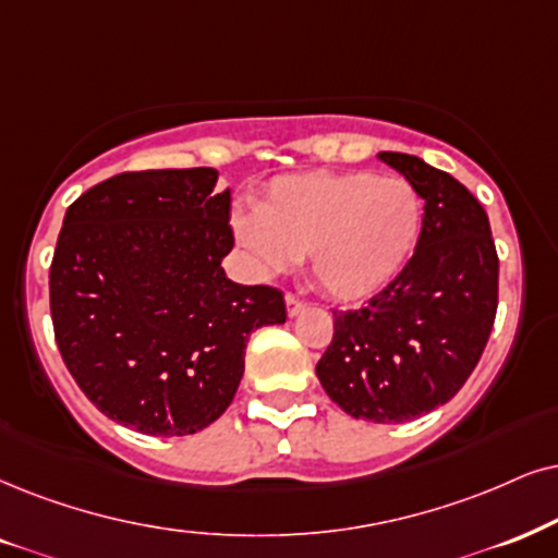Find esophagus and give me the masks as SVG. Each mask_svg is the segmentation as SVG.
I'll use <instances>...</instances> for the list:
<instances>
[{
  "mask_svg": "<svg viewBox=\"0 0 558 558\" xmlns=\"http://www.w3.org/2000/svg\"><path fill=\"white\" fill-rule=\"evenodd\" d=\"M286 306H288V316H295V314H301L303 308H306V303H303L295 293H288L286 295Z\"/></svg>",
  "mask_w": 558,
  "mask_h": 558,
  "instance_id": "obj_1",
  "label": "esophagus"
}]
</instances>
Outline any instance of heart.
<instances>
[{
  "label": "heart",
  "mask_w": 558,
  "mask_h": 558,
  "mask_svg": "<svg viewBox=\"0 0 558 558\" xmlns=\"http://www.w3.org/2000/svg\"><path fill=\"white\" fill-rule=\"evenodd\" d=\"M422 197L401 178L312 172L275 180L236 218L239 244L267 272L308 255L316 286L337 301H361L397 278L422 231Z\"/></svg>",
  "instance_id": "heart-1"
}]
</instances>
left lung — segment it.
I'll return each instance as SVG.
<instances>
[{
    "mask_svg": "<svg viewBox=\"0 0 558 558\" xmlns=\"http://www.w3.org/2000/svg\"><path fill=\"white\" fill-rule=\"evenodd\" d=\"M378 157L425 201L417 250L363 308L335 312L316 376L350 417L397 425L446 404L474 373L495 327L499 257L466 185L420 157Z\"/></svg>",
    "mask_w": 558,
    "mask_h": 558,
    "instance_id": "1",
    "label": "left lung"
}]
</instances>
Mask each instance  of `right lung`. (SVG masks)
<instances>
[{"instance_id": "add662e5", "label": "right lung", "mask_w": 558, "mask_h": 558, "mask_svg": "<svg viewBox=\"0 0 558 558\" xmlns=\"http://www.w3.org/2000/svg\"><path fill=\"white\" fill-rule=\"evenodd\" d=\"M214 167L123 172L63 216L48 291L59 352L105 417L193 435L227 412L250 335L286 322L283 291L239 286L231 193Z\"/></svg>"}]
</instances>
